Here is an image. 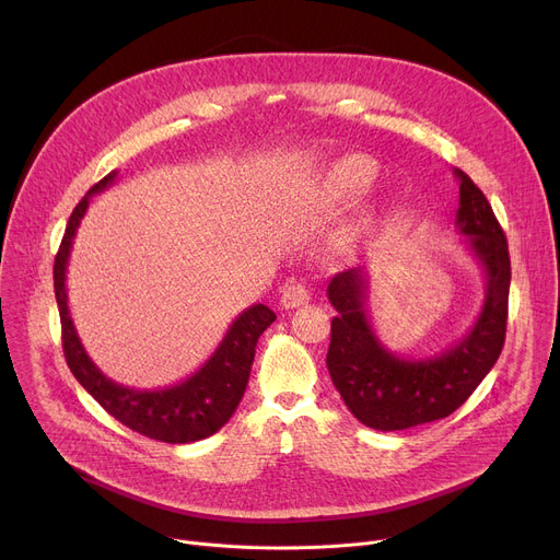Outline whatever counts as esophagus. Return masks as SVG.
<instances>
[{
    "instance_id": "esophagus-1",
    "label": "esophagus",
    "mask_w": 560,
    "mask_h": 560,
    "mask_svg": "<svg viewBox=\"0 0 560 560\" xmlns=\"http://www.w3.org/2000/svg\"><path fill=\"white\" fill-rule=\"evenodd\" d=\"M308 300H311L308 288L304 283H300V281H292V283L283 285L279 304L283 308H298V306H304Z\"/></svg>"
}]
</instances>
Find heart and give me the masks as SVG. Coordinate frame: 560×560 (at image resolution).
Instances as JSON below:
<instances>
[{"label":"heart","instance_id":"obj_1","mask_svg":"<svg viewBox=\"0 0 560 560\" xmlns=\"http://www.w3.org/2000/svg\"><path fill=\"white\" fill-rule=\"evenodd\" d=\"M376 179V163L354 154L336 161L325 176V195L331 203L347 206L363 197Z\"/></svg>","mask_w":560,"mask_h":560}]
</instances>
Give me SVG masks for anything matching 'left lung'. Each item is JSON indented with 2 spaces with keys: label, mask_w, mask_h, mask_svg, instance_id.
Returning <instances> with one entry per match:
<instances>
[{
  "label": "left lung",
  "mask_w": 560,
  "mask_h": 560,
  "mask_svg": "<svg viewBox=\"0 0 560 560\" xmlns=\"http://www.w3.org/2000/svg\"><path fill=\"white\" fill-rule=\"evenodd\" d=\"M454 174L460 184L454 224L486 275V300L465 338L429 359L397 357L370 325L363 268L336 275L327 288L336 308L327 368L347 408L370 429L401 431L452 416L502 354L511 288L509 243L486 195L465 172Z\"/></svg>",
  "instance_id": "8db88e82"
}]
</instances>
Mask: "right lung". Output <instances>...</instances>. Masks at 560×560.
<instances>
[{"label": "right lung", "instance_id": "obj_1", "mask_svg": "<svg viewBox=\"0 0 560 560\" xmlns=\"http://www.w3.org/2000/svg\"><path fill=\"white\" fill-rule=\"evenodd\" d=\"M115 176L117 172L106 174L77 203L54 260V292L58 313H61L63 354L79 384L117 422H122L125 427L147 438L161 440V443H195V440L209 438L220 431L233 416V410L238 408L249 381L256 342L260 334L277 319V315L265 304H254L243 311L233 319V325L229 327L220 347L213 351V357L192 376L172 388L136 390L115 384L113 378H108L91 361V357L85 354V349L77 336L68 308L66 270L72 241L88 211V203H91V197L106 190L115 182Z\"/></svg>", "mask_w": 560, "mask_h": 560}]
</instances>
